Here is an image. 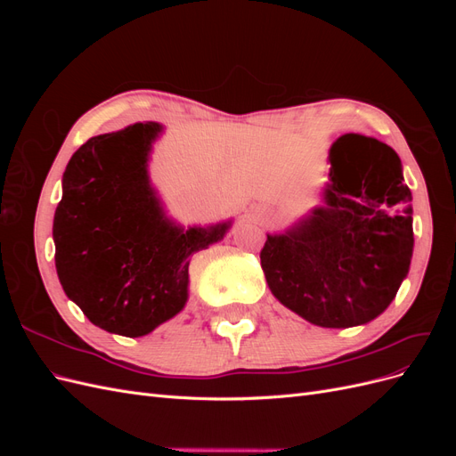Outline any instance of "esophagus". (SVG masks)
I'll return each instance as SVG.
<instances>
[{"label":"esophagus","mask_w":456,"mask_h":456,"mask_svg":"<svg viewBox=\"0 0 456 456\" xmlns=\"http://www.w3.org/2000/svg\"><path fill=\"white\" fill-rule=\"evenodd\" d=\"M256 216H258V218H260V216H262V213H260V211H256Z\"/></svg>","instance_id":"obj_1"}]
</instances>
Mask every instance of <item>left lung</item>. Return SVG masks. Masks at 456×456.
I'll list each match as a JSON object with an SVG mask.
<instances>
[{
  "instance_id": "8db88e82",
  "label": "left lung",
  "mask_w": 456,
  "mask_h": 456,
  "mask_svg": "<svg viewBox=\"0 0 456 456\" xmlns=\"http://www.w3.org/2000/svg\"><path fill=\"white\" fill-rule=\"evenodd\" d=\"M323 203L268 233L260 265L272 295L317 327L379 317L412 258L411 190L402 159L377 139L344 134L329 150Z\"/></svg>"
}]
</instances>
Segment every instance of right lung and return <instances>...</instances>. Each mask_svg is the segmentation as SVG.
<instances>
[{
	"label": "right lung",
	"mask_w": 456,
	"mask_h": 456,
	"mask_svg": "<svg viewBox=\"0 0 456 456\" xmlns=\"http://www.w3.org/2000/svg\"><path fill=\"white\" fill-rule=\"evenodd\" d=\"M156 121L89 139L66 165L53 220L66 297L108 333L144 337L188 302L190 256L223 240L232 218L184 228L150 181Z\"/></svg>",
	"instance_id": "obj_1"
}]
</instances>
